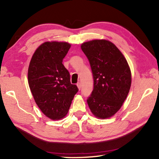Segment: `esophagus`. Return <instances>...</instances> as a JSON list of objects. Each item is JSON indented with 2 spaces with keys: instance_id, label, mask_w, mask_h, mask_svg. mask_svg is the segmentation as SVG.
Here are the masks:
<instances>
[{
  "instance_id": "1",
  "label": "esophagus",
  "mask_w": 159,
  "mask_h": 159,
  "mask_svg": "<svg viewBox=\"0 0 159 159\" xmlns=\"http://www.w3.org/2000/svg\"><path fill=\"white\" fill-rule=\"evenodd\" d=\"M76 85L78 87V88H79V89H80V88H81V85H80V83H77Z\"/></svg>"
}]
</instances>
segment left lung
<instances>
[{
  "label": "left lung",
  "mask_w": 159,
  "mask_h": 159,
  "mask_svg": "<svg viewBox=\"0 0 159 159\" xmlns=\"http://www.w3.org/2000/svg\"><path fill=\"white\" fill-rule=\"evenodd\" d=\"M93 79V89L87 100L92 113L105 119L122 106L131 85V72L126 59L108 40L94 39L82 43Z\"/></svg>",
  "instance_id": "1"
}]
</instances>
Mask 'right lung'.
<instances>
[{"instance_id": "obj_1", "label": "right lung", "mask_w": 159, "mask_h": 159, "mask_svg": "<svg viewBox=\"0 0 159 159\" xmlns=\"http://www.w3.org/2000/svg\"><path fill=\"white\" fill-rule=\"evenodd\" d=\"M71 45L46 42L33 54L28 70V81L36 104L51 120L64 117L79 89L70 83V75L63 59Z\"/></svg>"}]
</instances>
